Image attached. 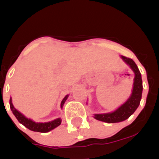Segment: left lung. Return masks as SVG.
Masks as SVG:
<instances>
[{
    "mask_svg": "<svg viewBox=\"0 0 159 159\" xmlns=\"http://www.w3.org/2000/svg\"><path fill=\"white\" fill-rule=\"evenodd\" d=\"M121 58L124 62H125V63H127L130 66V68L134 72L132 95L128 98L127 101L123 104L121 106L118 107L116 111L107 113V114H94L95 119L99 120V121L108 123H119V122L124 121V120H127L131 115L134 114V112L140 105L142 96V91H143L141 75H140L136 63L132 59L124 56H121Z\"/></svg>",
    "mask_w": 159,
    "mask_h": 159,
    "instance_id": "left-lung-1",
    "label": "left lung"
}]
</instances>
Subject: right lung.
I'll return each instance as SVG.
<instances>
[{
	"label": "right lung",
	"mask_w": 159,
	"mask_h": 159,
	"mask_svg": "<svg viewBox=\"0 0 159 159\" xmlns=\"http://www.w3.org/2000/svg\"><path fill=\"white\" fill-rule=\"evenodd\" d=\"M68 95L66 96L62 100L61 107V108H63V105H64L65 102L66 101L67 98H68ZM10 105L11 111H12V114L15 115L16 119L18 120V121L20 123L22 124L23 125H25V127L27 128L30 130L34 131V132H43L45 133L50 132L52 129H55L56 127L59 126L61 124V118H57V119L53 120V121L48 122V123H35V122L33 121L32 120L28 119V118L25 117V116L19 112V111H17L14 107L12 103V98L10 97Z\"/></svg>",
	"instance_id": "1"
}]
</instances>
